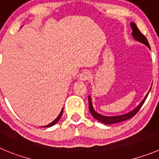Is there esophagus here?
Wrapping results in <instances>:
<instances>
[{"label": "esophagus", "mask_w": 159, "mask_h": 159, "mask_svg": "<svg viewBox=\"0 0 159 159\" xmlns=\"http://www.w3.org/2000/svg\"><path fill=\"white\" fill-rule=\"evenodd\" d=\"M89 78H90V73L87 70L83 71L79 76V79L83 81H86V80H88Z\"/></svg>", "instance_id": "34e87169"}]
</instances>
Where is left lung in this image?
I'll use <instances>...</instances> for the list:
<instances>
[{
	"mask_svg": "<svg viewBox=\"0 0 159 159\" xmlns=\"http://www.w3.org/2000/svg\"><path fill=\"white\" fill-rule=\"evenodd\" d=\"M130 26H131L132 30H133L132 36H133V38H134L135 41H139V42L145 44V45L148 46V48L151 49L149 43H148V40H147L146 37H145L144 35H143V34L139 30V29L137 28L136 25L134 23H130ZM151 89H150V90L148 91V93H147L145 97L143 98V100L140 102V104L138 105L136 107H135L133 110H132L131 111H129V112H128V113L126 114H124V115H115V116H107V115H103L100 113H98V112H96V111H95L94 108H93L91 96H89V109L90 113H91V115H93V117L95 118V119L98 120L99 121H100V122L103 123V124L105 125H111V124H115V123L121 122V121H126V120L129 119V118H131L132 117L134 116V115L137 113L138 111H139V110L140 109L142 105H143V103H144L145 100H146L147 97H148V94H149L150 91H151Z\"/></svg>",
	"mask_w": 159,
	"mask_h": 159,
	"instance_id": "obj_1",
	"label": "left lung"
}]
</instances>
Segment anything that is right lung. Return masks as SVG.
<instances>
[{"instance_id":"obj_1","label":"right lung","mask_w":159,"mask_h":159,"mask_svg":"<svg viewBox=\"0 0 159 159\" xmlns=\"http://www.w3.org/2000/svg\"><path fill=\"white\" fill-rule=\"evenodd\" d=\"M63 109L61 110V112H60V114H59V115H58V117L56 118V119L54 120V121H52L51 123H49V124L47 125H44V126H42V127H45V128H48V127H51V126H52V125H56V123H57L58 121H59V120L60 119V118H61L62 115H63Z\"/></svg>"}]
</instances>
